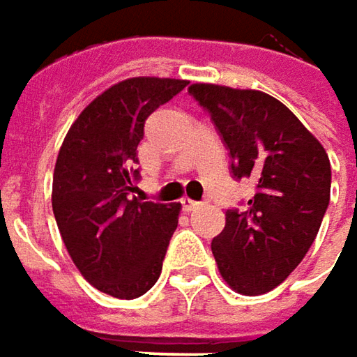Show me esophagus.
<instances>
[{"label": "esophagus", "mask_w": 357, "mask_h": 357, "mask_svg": "<svg viewBox=\"0 0 357 357\" xmlns=\"http://www.w3.org/2000/svg\"><path fill=\"white\" fill-rule=\"evenodd\" d=\"M181 206L185 211H195V209L202 206V202H195V199H190V197H183L181 199Z\"/></svg>", "instance_id": "34e87169"}]
</instances>
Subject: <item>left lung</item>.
Segmentation results:
<instances>
[{
	"label": "left lung",
	"instance_id": "left-lung-1",
	"mask_svg": "<svg viewBox=\"0 0 357 357\" xmlns=\"http://www.w3.org/2000/svg\"><path fill=\"white\" fill-rule=\"evenodd\" d=\"M231 158L234 178H252L245 209L225 211L211 252L227 286L259 296L280 286L314 243L330 204L324 146L282 101L256 89L192 84Z\"/></svg>",
	"mask_w": 357,
	"mask_h": 357
}]
</instances>
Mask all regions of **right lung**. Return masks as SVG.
<instances>
[{"instance_id":"right-lung-1","label":"right lung","mask_w":357,"mask_h":357,"mask_svg":"<svg viewBox=\"0 0 357 357\" xmlns=\"http://www.w3.org/2000/svg\"><path fill=\"white\" fill-rule=\"evenodd\" d=\"M185 86L169 77L119 82L79 114L57 153L52 206L61 240L87 282L119 300L158 282L178 227L181 204L132 195L133 163L146 119Z\"/></svg>"}]
</instances>
